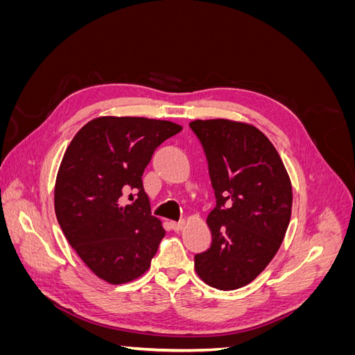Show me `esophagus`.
<instances>
[{"instance_id": "1", "label": "esophagus", "mask_w": 355, "mask_h": 355, "mask_svg": "<svg viewBox=\"0 0 355 355\" xmlns=\"http://www.w3.org/2000/svg\"><path fill=\"white\" fill-rule=\"evenodd\" d=\"M170 225H171V228H173V231H180L182 228H184L185 222L184 220H179V222H171Z\"/></svg>"}]
</instances>
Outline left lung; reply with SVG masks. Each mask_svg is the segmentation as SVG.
Here are the masks:
<instances>
[{"instance_id": "obj_1", "label": "left lung", "mask_w": 355, "mask_h": 355, "mask_svg": "<svg viewBox=\"0 0 355 355\" xmlns=\"http://www.w3.org/2000/svg\"><path fill=\"white\" fill-rule=\"evenodd\" d=\"M204 149L216 206L211 244L196 271L219 290L249 284L280 249L292 214V184L277 149L261 130L230 120L189 123Z\"/></svg>"}]
</instances>
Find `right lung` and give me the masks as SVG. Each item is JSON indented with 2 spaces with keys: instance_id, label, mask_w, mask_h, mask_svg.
I'll return each instance as SVG.
<instances>
[{
  "instance_id": "add662e5",
  "label": "right lung",
  "mask_w": 355,
  "mask_h": 355,
  "mask_svg": "<svg viewBox=\"0 0 355 355\" xmlns=\"http://www.w3.org/2000/svg\"><path fill=\"white\" fill-rule=\"evenodd\" d=\"M180 130L171 121L101 116L67 148L55 187L56 218L72 249L102 280L132 282L151 265L166 231L151 214L142 175L155 149Z\"/></svg>"
}]
</instances>
